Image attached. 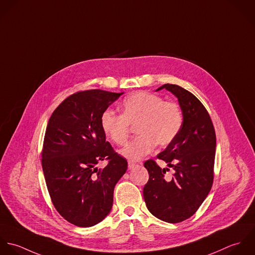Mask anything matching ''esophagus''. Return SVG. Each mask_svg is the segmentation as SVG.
<instances>
[{
	"instance_id": "1",
	"label": "esophagus",
	"mask_w": 255,
	"mask_h": 255,
	"mask_svg": "<svg viewBox=\"0 0 255 255\" xmlns=\"http://www.w3.org/2000/svg\"><path fill=\"white\" fill-rule=\"evenodd\" d=\"M137 165V163L136 162H134V161H131V160H129L128 161V167H129V169H132L133 167H135Z\"/></svg>"
}]
</instances>
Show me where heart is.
Wrapping results in <instances>:
<instances>
[{"label": "heart", "mask_w": 255, "mask_h": 255, "mask_svg": "<svg viewBox=\"0 0 255 255\" xmlns=\"http://www.w3.org/2000/svg\"><path fill=\"white\" fill-rule=\"evenodd\" d=\"M121 115L106 109L101 116L103 133L116 145H124L136 128L139 135L127 144L121 154L137 160L151 153L157 144L166 147L179 134L183 124V113L179 104L164 102L157 95L147 92H136L123 100L120 104Z\"/></svg>", "instance_id": "1"}]
</instances>
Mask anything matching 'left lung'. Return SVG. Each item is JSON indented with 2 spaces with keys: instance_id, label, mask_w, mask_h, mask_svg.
I'll list each match as a JSON object with an SVG mask.
<instances>
[{
  "instance_id": "1",
  "label": "left lung",
  "mask_w": 255,
  "mask_h": 255,
  "mask_svg": "<svg viewBox=\"0 0 255 255\" xmlns=\"http://www.w3.org/2000/svg\"><path fill=\"white\" fill-rule=\"evenodd\" d=\"M162 89L177 98L183 124L174 141L156 155L174 169L173 176L165 175L168 167L160 168L153 159L146 160L149 180L143 195L155 218L175 224L193 216L212 188L216 133L207 109L193 94L171 84L156 91Z\"/></svg>"
}]
</instances>
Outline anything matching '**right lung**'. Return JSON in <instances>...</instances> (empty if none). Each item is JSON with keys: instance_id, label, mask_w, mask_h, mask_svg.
Instances as JSON below:
<instances>
[{"instance_id": "right-lung-1", "label": "right lung", "mask_w": 255, "mask_h": 255, "mask_svg": "<svg viewBox=\"0 0 255 255\" xmlns=\"http://www.w3.org/2000/svg\"><path fill=\"white\" fill-rule=\"evenodd\" d=\"M123 93L89 90L68 97L54 110L45 131L41 163L52 203L69 223L92 227L109 214L113 190L127 170L101 127L102 113ZM107 166L98 170L101 160Z\"/></svg>"}]
</instances>
